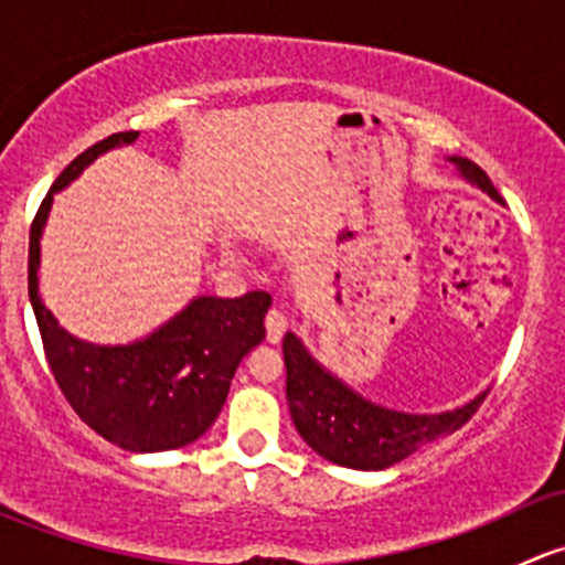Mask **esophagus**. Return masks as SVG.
Returning <instances> with one entry per match:
<instances>
[{
	"label": "esophagus",
	"instance_id": "esophagus-1",
	"mask_svg": "<svg viewBox=\"0 0 565 565\" xmlns=\"http://www.w3.org/2000/svg\"><path fill=\"white\" fill-rule=\"evenodd\" d=\"M265 330H267V341H270V344H278L284 330H287V317H284L278 309H270L265 317Z\"/></svg>",
	"mask_w": 565,
	"mask_h": 565
}]
</instances>
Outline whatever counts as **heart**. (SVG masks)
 <instances>
[{"label": "heart", "mask_w": 565, "mask_h": 565, "mask_svg": "<svg viewBox=\"0 0 565 565\" xmlns=\"http://www.w3.org/2000/svg\"><path fill=\"white\" fill-rule=\"evenodd\" d=\"M224 250H226V256H235V250H232L230 246H224Z\"/></svg>", "instance_id": "heart-1"}]
</instances>
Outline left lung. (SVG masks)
Instances as JSON below:
<instances>
[{
	"instance_id": "obj_1",
	"label": "left lung",
	"mask_w": 565,
	"mask_h": 565,
	"mask_svg": "<svg viewBox=\"0 0 565 565\" xmlns=\"http://www.w3.org/2000/svg\"><path fill=\"white\" fill-rule=\"evenodd\" d=\"M457 174L467 185L478 188L503 204L487 172L467 158L451 156ZM284 363H287V402L292 424L306 446L333 465L352 470H385L398 465L440 437L457 431L478 409L487 391L472 396L457 409L443 413H404L361 396L311 355L298 333L284 335Z\"/></svg>"
}]
</instances>
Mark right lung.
Returning <instances> with one entry per match:
<instances>
[{"mask_svg": "<svg viewBox=\"0 0 565 565\" xmlns=\"http://www.w3.org/2000/svg\"><path fill=\"white\" fill-rule=\"evenodd\" d=\"M139 134H114L84 150L54 180L30 230V303L45 358L71 407L100 437L134 454L174 451L199 440L218 418L243 358L265 339L270 295H196L174 317L128 344H95L60 324L40 298V259L54 193Z\"/></svg>", "mask_w": 565, "mask_h": 565, "instance_id": "add662e5", "label": "right lung"}]
</instances>
